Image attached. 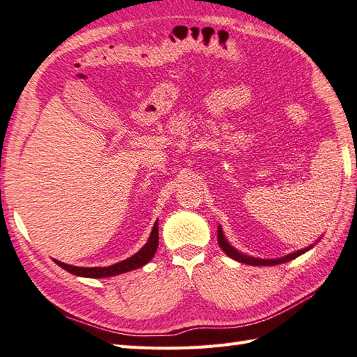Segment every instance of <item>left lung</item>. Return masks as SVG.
I'll use <instances>...</instances> for the list:
<instances>
[{
	"mask_svg": "<svg viewBox=\"0 0 357 357\" xmlns=\"http://www.w3.org/2000/svg\"><path fill=\"white\" fill-rule=\"evenodd\" d=\"M217 238H218V244L220 248L223 249V252L226 253L227 257H231L232 259L238 261V263H243V264H249V266H275V264H282V263H289V261L298 258L299 255H303V253L308 252L310 249L314 248V244L318 243H313L310 245H307V248L301 249V250H296V252H291L289 253V255H284L281 258H273V259H263V258H255V257H249V255H244V253H241L240 250H236L234 245H231V243H229L226 240V236L223 234V229H221V226H218V231H217Z\"/></svg>",
	"mask_w": 357,
	"mask_h": 357,
	"instance_id": "obj_1",
	"label": "left lung"
}]
</instances>
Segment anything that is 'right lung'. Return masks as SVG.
<instances>
[{
	"label": "right lung",
	"instance_id": "add662e5",
	"mask_svg": "<svg viewBox=\"0 0 357 357\" xmlns=\"http://www.w3.org/2000/svg\"><path fill=\"white\" fill-rule=\"evenodd\" d=\"M157 248H158V220H155L153 231L149 234V238L144 248L134 253L132 257L121 261V263H116L108 267H77V266L61 263L58 259H53V261L59 267L64 268V271L73 273L76 276H84V278H108V276H116V275L130 272V271H134V268L145 266L153 259Z\"/></svg>",
	"mask_w": 357,
	"mask_h": 357
}]
</instances>
